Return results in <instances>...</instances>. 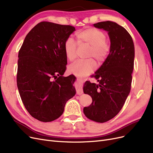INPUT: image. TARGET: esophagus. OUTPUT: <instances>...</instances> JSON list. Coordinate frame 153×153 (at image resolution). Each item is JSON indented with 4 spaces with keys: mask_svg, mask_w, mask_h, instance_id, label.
Returning <instances> with one entry per match:
<instances>
[{
    "mask_svg": "<svg viewBox=\"0 0 153 153\" xmlns=\"http://www.w3.org/2000/svg\"><path fill=\"white\" fill-rule=\"evenodd\" d=\"M77 79L78 80L81 79V78L79 77H77ZM82 93H83V91H82V89H81V88H79V89H77V95H81V94H82Z\"/></svg>",
    "mask_w": 153,
    "mask_h": 153,
    "instance_id": "1",
    "label": "esophagus"
}]
</instances>
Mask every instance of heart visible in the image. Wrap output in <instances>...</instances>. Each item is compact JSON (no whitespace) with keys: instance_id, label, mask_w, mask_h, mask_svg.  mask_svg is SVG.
<instances>
[{"instance_id":"heart-1","label":"heart","mask_w":153,"mask_h":153,"mask_svg":"<svg viewBox=\"0 0 153 153\" xmlns=\"http://www.w3.org/2000/svg\"><path fill=\"white\" fill-rule=\"evenodd\" d=\"M78 46L89 47L88 58H94L100 63L104 61L111 51V44L107 40L105 33L100 29L91 27L78 32L76 34ZM77 46L71 38L67 39L64 44V50L67 60L72 62L76 58ZM96 64L93 59L77 61L68 67V71L73 74L84 76L94 71Z\"/></svg>"}]
</instances>
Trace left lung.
<instances>
[{"label":"left lung","instance_id":"obj_1","mask_svg":"<svg viewBox=\"0 0 153 153\" xmlns=\"http://www.w3.org/2000/svg\"><path fill=\"white\" fill-rule=\"evenodd\" d=\"M108 32L111 51L102 66L92 75L98 85L86 81L85 94L92 98L91 104L83 109L84 114L93 121L105 123L121 110L131 85L135 49L132 38L126 29L116 22L106 21L93 24Z\"/></svg>","mask_w":153,"mask_h":153}]
</instances>
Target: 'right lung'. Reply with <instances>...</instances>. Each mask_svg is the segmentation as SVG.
<instances>
[{
	"instance_id": "obj_1",
	"label": "right lung",
	"mask_w": 153,
	"mask_h": 153,
	"mask_svg": "<svg viewBox=\"0 0 153 153\" xmlns=\"http://www.w3.org/2000/svg\"><path fill=\"white\" fill-rule=\"evenodd\" d=\"M75 30L71 25L40 22L28 32L19 51V95L29 114L40 121L58 119L76 94V77L63 76L67 63L64 44Z\"/></svg>"
}]
</instances>
